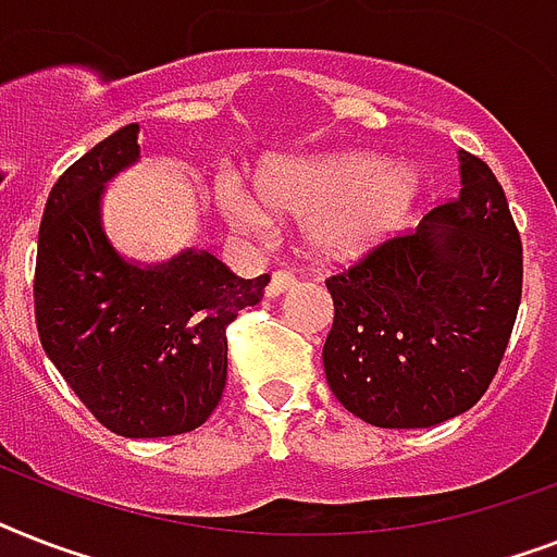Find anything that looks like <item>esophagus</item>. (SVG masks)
Segmentation results:
<instances>
[{
	"instance_id": "esophagus-1",
	"label": "esophagus",
	"mask_w": 557,
	"mask_h": 557,
	"mask_svg": "<svg viewBox=\"0 0 557 557\" xmlns=\"http://www.w3.org/2000/svg\"><path fill=\"white\" fill-rule=\"evenodd\" d=\"M292 286H295V274H292V271L277 269V271H274V274H271L269 286H265V295L277 297V295H283V292H286V288H292Z\"/></svg>"
}]
</instances>
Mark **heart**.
I'll use <instances>...</instances> for the list:
<instances>
[{"mask_svg":"<svg viewBox=\"0 0 557 557\" xmlns=\"http://www.w3.org/2000/svg\"><path fill=\"white\" fill-rule=\"evenodd\" d=\"M257 185L274 210L312 219L309 236L318 251L352 257L405 225L422 193V176L413 164H387L372 152H332L269 164ZM219 208L243 231L269 227L265 208L236 178L219 185Z\"/></svg>","mask_w":557,"mask_h":557,"instance_id":"1","label":"heart"}]
</instances>
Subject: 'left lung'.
I'll use <instances>...</instances> for the list:
<instances>
[{"label":"left lung","mask_w":557,"mask_h":557,"mask_svg":"<svg viewBox=\"0 0 557 557\" xmlns=\"http://www.w3.org/2000/svg\"><path fill=\"white\" fill-rule=\"evenodd\" d=\"M459 196L326 277V381L375 428L466 413L500 370L518 321L523 245L509 201L483 159L459 150Z\"/></svg>","instance_id":"left-lung-1"}]
</instances>
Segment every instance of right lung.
Listing matches in <instances>:
<instances>
[{
    "instance_id": "1",
    "label": "right lung",
    "mask_w": 557,
    "mask_h": 557,
    "mask_svg": "<svg viewBox=\"0 0 557 557\" xmlns=\"http://www.w3.org/2000/svg\"><path fill=\"white\" fill-rule=\"evenodd\" d=\"M138 159V124L77 159L39 222L34 314L39 344L103 428L129 440L208 422L227 381V326L257 306L269 274L236 277L208 251L138 269L100 231V190Z\"/></svg>"
}]
</instances>
